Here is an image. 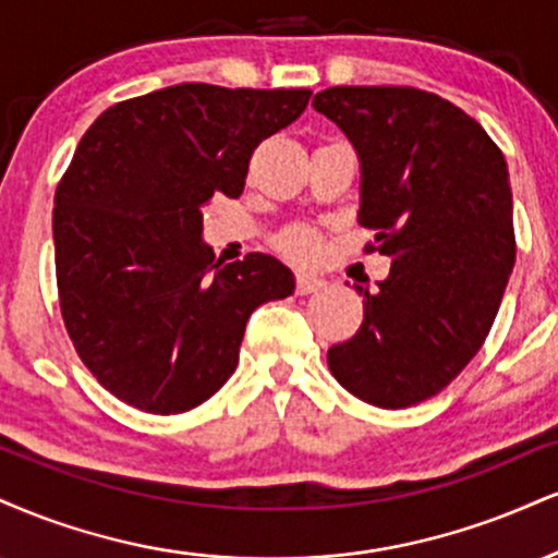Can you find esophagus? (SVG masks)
<instances>
[{
  "instance_id": "esophagus-1",
  "label": "esophagus",
  "mask_w": 558,
  "mask_h": 558,
  "mask_svg": "<svg viewBox=\"0 0 558 558\" xmlns=\"http://www.w3.org/2000/svg\"><path fill=\"white\" fill-rule=\"evenodd\" d=\"M327 286V280L322 278L317 272H299L296 275V291L299 293H314V291H322V288Z\"/></svg>"
}]
</instances>
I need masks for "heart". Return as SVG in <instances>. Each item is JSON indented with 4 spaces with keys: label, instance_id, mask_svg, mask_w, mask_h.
I'll use <instances>...</instances> for the list:
<instances>
[{
    "label": "heart",
    "instance_id": "heart-1",
    "mask_svg": "<svg viewBox=\"0 0 558 558\" xmlns=\"http://www.w3.org/2000/svg\"><path fill=\"white\" fill-rule=\"evenodd\" d=\"M278 250L296 262H308L317 254V239L308 231H293L278 241Z\"/></svg>",
    "mask_w": 558,
    "mask_h": 558
}]
</instances>
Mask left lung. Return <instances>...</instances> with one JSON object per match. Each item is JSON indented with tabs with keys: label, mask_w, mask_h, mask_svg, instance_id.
Listing matches in <instances>:
<instances>
[{
	"label": "left lung",
	"mask_w": 558,
	"mask_h": 558,
	"mask_svg": "<svg viewBox=\"0 0 558 558\" xmlns=\"http://www.w3.org/2000/svg\"><path fill=\"white\" fill-rule=\"evenodd\" d=\"M361 160L366 250L392 259L364 322L327 351L332 377L377 408L434 398L481 351L514 267L509 171L486 130L418 87L340 85L314 96Z\"/></svg>",
	"instance_id": "obj_1"
}]
</instances>
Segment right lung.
<instances>
[{
    "instance_id": "1",
    "label": "right lung",
    "mask_w": 558,
    "mask_h": 558,
    "mask_svg": "<svg viewBox=\"0 0 558 558\" xmlns=\"http://www.w3.org/2000/svg\"><path fill=\"white\" fill-rule=\"evenodd\" d=\"M312 90L181 83L106 109L53 197L59 306L72 345L113 398L173 415L236 372L252 312L291 296L280 259L215 262L203 213L239 197L262 140Z\"/></svg>"
}]
</instances>
